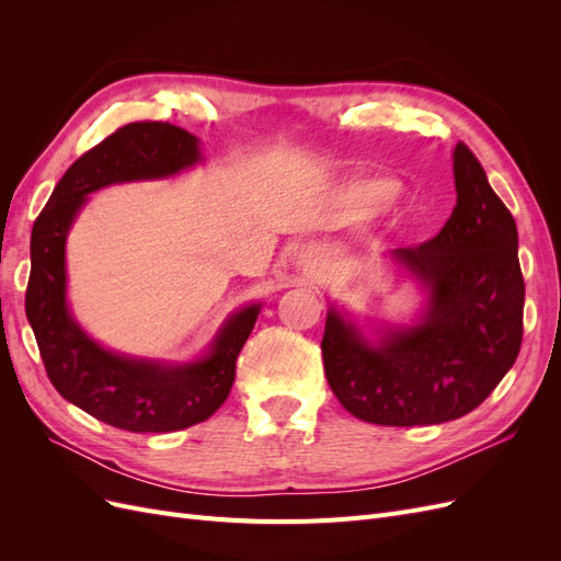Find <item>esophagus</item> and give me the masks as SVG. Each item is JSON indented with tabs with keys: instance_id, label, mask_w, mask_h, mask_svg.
I'll list each match as a JSON object with an SVG mask.
<instances>
[{
	"instance_id": "34e87169",
	"label": "esophagus",
	"mask_w": 561,
	"mask_h": 561,
	"mask_svg": "<svg viewBox=\"0 0 561 561\" xmlns=\"http://www.w3.org/2000/svg\"><path fill=\"white\" fill-rule=\"evenodd\" d=\"M322 260H325V250H322L318 243H304L295 252V271L299 276H311L320 268Z\"/></svg>"
}]
</instances>
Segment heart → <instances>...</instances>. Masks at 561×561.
I'll list each match as a JSON object with an SVG mask.
<instances>
[{"label":"heart","mask_w":561,"mask_h":561,"mask_svg":"<svg viewBox=\"0 0 561 561\" xmlns=\"http://www.w3.org/2000/svg\"><path fill=\"white\" fill-rule=\"evenodd\" d=\"M375 194L379 198H386V196L393 194V186H390V184H379V186H375Z\"/></svg>","instance_id":"b5f03b06"}]
</instances>
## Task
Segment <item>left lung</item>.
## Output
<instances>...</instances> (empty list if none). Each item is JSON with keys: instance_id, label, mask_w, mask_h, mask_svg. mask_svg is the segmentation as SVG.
Listing matches in <instances>:
<instances>
[{"instance_id": "1", "label": "left lung", "mask_w": 561, "mask_h": 561, "mask_svg": "<svg viewBox=\"0 0 561 561\" xmlns=\"http://www.w3.org/2000/svg\"><path fill=\"white\" fill-rule=\"evenodd\" d=\"M456 206L431 241L393 250L428 287L421 325L369 346L328 313L322 363L346 412L377 426H433L480 407L517 360L524 278L517 227L468 145L454 149Z\"/></svg>"}]
</instances>
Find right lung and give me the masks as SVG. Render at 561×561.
I'll return each instance as SVG.
<instances>
[{
  "label": "right lung",
  "mask_w": 561,
  "mask_h": 561,
  "mask_svg": "<svg viewBox=\"0 0 561 561\" xmlns=\"http://www.w3.org/2000/svg\"><path fill=\"white\" fill-rule=\"evenodd\" d=\"M198 161V140L168 122L116 128L81 154L56 184L30 241L25 313L50 383L79 410L130 433H171L196 426L225 404L236 358L260 307L236 313L213 351L194 365L161 367L126 360L93 344L65 307V236L83 196L112 182L165 178Z\"/></svg>",
  "instance_id": "obj_1"
}]
</instances>
